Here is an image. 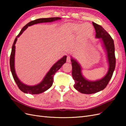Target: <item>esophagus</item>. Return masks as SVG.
Here are the masks:
<instances>
[{
    "label": "esophagus",
    "instance_id": "1",
    "mask_svg": "<svg viewBox=\"0 0 126 126\" xmlns=\"http://www.w3.org/2000/svg\"><path fill=\"white\" fill-rule=\"evenodd\" d=\"M67 62L68 63H70V57L69 56H67Z\"/></svg>",
    "mask_w": 126,
    "mask_h": 126
}]
</instances>
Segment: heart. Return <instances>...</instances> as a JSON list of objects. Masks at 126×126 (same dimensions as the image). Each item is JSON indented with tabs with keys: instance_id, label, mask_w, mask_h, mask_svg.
I'll use <instances>...</instances> for the list:
<instances>
[{
	"instance_id": "obj_1",
	"label": "heart",
	"mask_w": 126,
	"mask_h": 126,
	"mask_svg": "<svg viewBox=\"0 0 126 126\" xmlns=\"http://www.w3.org/2000/svg\"><path fill=\"white\" fill-rule=\"evenodd\" d=\"M60 32L68 36L78 33L80 39L85 40L92 35L93 27L88 23H68L61 27Z\"/></svg>"
}]
</instances>
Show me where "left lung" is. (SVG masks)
<instances>
[{"label":"left lung","instance_id":"8db88e82","mask_svg":"<svg viewBox=\"0 0 126 126\" xmlns=\"http://www.w3.org/2000/svg\"><path fill=\"white\" fill-rule=\"evenodd\" d=\"M96 31V38L100 39L101 46L106 54L108 69L107 74L101 79L90 80L82 74V68L80 64L75 58L71 56L72 65V76L75 80V88L79 92L85 94H91L104 89L111 79L116 66L115 46L111 37L106 30L93 22Z\"/></svg>","mask_w":126,"mask_h":126}]
</instances>
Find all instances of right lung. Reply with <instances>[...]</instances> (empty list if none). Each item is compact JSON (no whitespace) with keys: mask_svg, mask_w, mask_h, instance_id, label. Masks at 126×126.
<instances>
[{"mask_svg":"<svg viewBox=\"0 0 126 126\" xmlns=\"http://www.w3.org/2000/svg\"><path fill=\"white\" fill-rule=\"evenodd\" d=\"M60 19H62V18L60 17H51L48 18H39L37 19H36L35 20L30 21L22 28L20 32L18 34V35L16 37V38L14 40L10 57V70L11 71V73H12L13 78L15 80V82H16V84L17 85L18 88L20 89L21 91H22V92H24L25 94H39L45 92V91L50 88L52 85L53 81H54V76L55 75L56 71L57 70H58L60 68L62 67L63 64L66 62L67 56H63L62 58L57 61L47 72V73L45 75L44 78L42 80V81L40 82L35 85H27L22 82L19 79L16 72V70H15V49H16L15 45L16 44V41L17 40L18 38L20 36L22 33V32H23L29 26H31L37 24L43 23V22H53Z\"/></svg>","mask_w":126,"mask_h":126,"instance_id":"obj_1","label":"right lung"}]
</instances>
